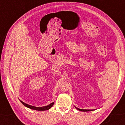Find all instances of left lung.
Wrapping results in <instances>:
<instances>
[{
    "label": "left lung",
    "instance_id": "left-lung-1",
    "mask_svg": "<svg viewBox=\"0 0 125 125\" xmlns=\"http://www.w3.org/2000/svg\"><path fill=\"white\" fill-rule=\"evenodd\" d=\"M77 109L79 110V111H82V112H89V111H93V109H79V108H76V107H75Z\"/></svg>",
    "mask_w": 125,
    "mask_h": 125
}]
</instances>
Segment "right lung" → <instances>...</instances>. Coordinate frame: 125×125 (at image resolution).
Returning a JSON list of instances; mask_svg holds the SVG:
<instances>
[{"label": "right lung", "instance_id": "right-lung-1", "mask_svg": "<svg viewBox=\"0 0 125 125\" xmlns=\"http://www.w3.org/2000/svg\"><path fill=\"white\" fill-rule=\"evenodd\" d=\"M21 102L22 104H24V106H25L26 107H28V108H29L32 109H34V110H37V111H46V110L49 109L51 107H52L53 104H54V102H52V103H51L50 104H49L48 106H44V107H34L32 106H31V105L26 104L21 101Z\"/></svg>", "mask_w": 125, "mask_h": 125}]
</instances>
